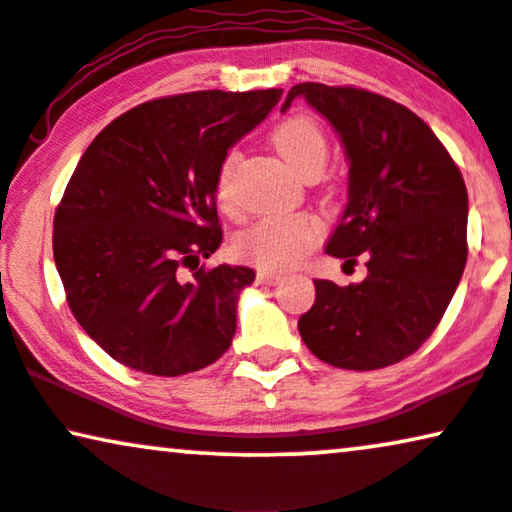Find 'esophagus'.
Listing matches in <instances>:
<instances>
[{
    "label": "esophagus",
    "instance_id": "34e87169",
    "mask_svg": "<svg viewBox=\"0 0 512 512\" xmlns=\"http://www.w3.org/2000/svg\"><path fill=\"white\" fill-rule=\"evenodd\" d=\"M281 278V274H271V271H260V274H257V281L264 283V286H276Z\"/></svg>",
    "mask_w": 512,
    "mask_h": 512
}]
</instances>
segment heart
I'll return each mask as SVG.
<instances>
[{"instance_id":"b5f03b06","label":"heart","mask_w":512,"mask_h":512,"mask_svg":"<svg viewBox=\"0 0 512 512\" xmlns=\"http://www.w3.org/2000/svg\"><path fill=\"white\" fill-rule=\"evenodd\" d=\"M271 144L283 163L300 177L319 174L328 158V141L323 129L307 115L283 120L271 132ZM241 153L229 151L217 170L215 196L224 210L234 212V174ZM323 236V226L312 215L267 217L245 231L238 241V252L262 271H288L304 260L309 250L316 248Z\"/></svg>"}]
</instances>
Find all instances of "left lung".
Returning <instances> with one entry per match:
<instances>
[{
  "label": "left lung",
  "instance_id": "1",
  "mask_svg": "<svg viewBox=\"0 0 512 512\" xmlns=\"http://www.w3.org/2000/svg\"><path fill=\"white\" fill-rule=\"evenodd\" d=\"M304 99L331 122L349 163L347 205L326 252L368 276L338 286L316 278V300L297 328L326 364L375 371L423 345L454 297L468 260V191L435 132L401 103L357 87L302 82L281 111Z\"/></svg>",
  "mask_w": 512,
  "mask_h": 512
}]
</instances>
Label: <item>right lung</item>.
<instances>
[{
    "mask_svg": "<svg viewBox=\"0 0 512 512\" xmlns=\"http://www.w3.org/2000/svg\"><path fill=\"white\" fill-rule=\"evenodd\" d=\"M281 94L208 89L146 101L84 151L54 215V262L77 323L122 366L174 378L229 349L255 271L198 262L222 245L219 165Z\"/></svg>",
    "mask_w": 512,
    "mask_h": 512,
    "instance_id": "obj_1",
    "label": "right lung"
}]
</instances>
